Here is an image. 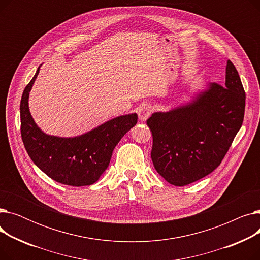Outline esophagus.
<instances>
[{
    "mask_svg": "<svg viewBox=\"0 0 260 260\" xmlns=\"http://www.w3.org/2000/svg\"><path fill=\"white\" fill-rule=\"evenodd\" d=\"M153 113V106L148 103H143L138 108V116L141 121H145Z\"/></svg>",
    "mask_w": 260,
    "mask_h": 260,
    "instance_id": "1",
    "label": "esophagus"
}]
</instances>
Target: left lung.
I'll return each mask as SVG.
<instances>
[{
	"instance_id": "8db88e82",
	"label": "left lung",
	"mask_w": 260,
	"mask_h": 260,
	"mask_svg": "<svg viewBox=\"0 0 260 260\" xmlns=\"http://www.w3.org/2000/svg\"><path fill=\"white\" fill-rule=\"evenodd\" d=\"M225 73L224 86L213 83L193 103L146 120L153 134L154 167L173 185L183 186L211 174L242 125L245 92L230 60Z\"/></svg>"
}]
</instances>
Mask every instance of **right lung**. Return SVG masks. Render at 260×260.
<instances>
[{"mask_svg":"<svg viewBox=\"0 0 260 260\" xmlns=\"http://www.w3.org/2000/svg\"><path fill=\"white\" fill-rule=\"evenodd\" d=\"M39 68L26 85L20 105L21 136L35 165L54 181L83 186L97 181L111 161L114 148L137 123V114L125 115L105 122L80 137L59 138L45 135L29 113L28 97Z\"/></svg>","mask_w":260,"mask_h":260,"instance_id":"right-lung-1","label":"right lung"}]
</instances>
